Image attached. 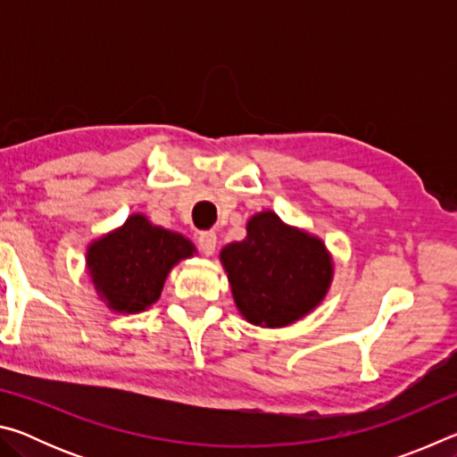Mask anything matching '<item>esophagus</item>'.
Returning <instances> with one entry per match:
<instances>
[{
  "label": "esophagus",
  "instance_id": "34e87169",
  "mask_svg": "<svg viewBox=\"0 0 457 457\" xmlns=\"http://www.w3.org/2000/svg\"><path fill=\"white\" fill-rule=\"evenodd\" d=\"M197 245L205 256H213L215 245H218V236H215V231H201L197 237Z\"/></svg>",
  "mask_w": 457,
  "mask_h": 457
}]
</instances>
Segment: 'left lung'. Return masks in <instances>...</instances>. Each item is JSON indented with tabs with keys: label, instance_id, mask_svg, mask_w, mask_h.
Instances as JSON below:
<instances>
[{
	"label": "left lung",
	"instance_id": "1",
	"mask_svg": "<svg viewBox=\"0 0 457 457\" xmlns=\"http://www.w3.org/2000/svg\"><path fill=\"white\" fill-rule=\"evenodd\" d=\"M245 237L220 252L239 314L250 324L282 328L319 306L332 284V256L319 236L253 213Z\"/></svg>",
	"mask_w": 457,
	"mask_h": 457
}]
</instances>
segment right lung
I'll return each mask as SVG.
<instances>
[{"mask_svg": "<svg viewBox=\"0 0 457 457\" xmlns=\"http://www.w3.org/2000/svg\"><path fill=\"white\" fill-rule=\"evenodd\" d=\"M195 253L187 237L154 226L143 213L90 242L87 270L112 312L137 314L157 303L173 266Z\"/></svg>", "mask_w": 457, "mask_h": 457, "instance_id": "1", "label": "right lung"}]
</instances>
